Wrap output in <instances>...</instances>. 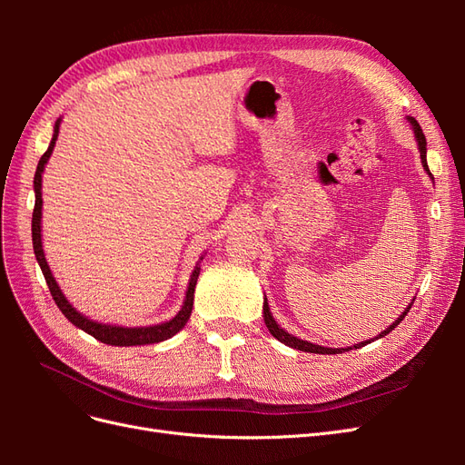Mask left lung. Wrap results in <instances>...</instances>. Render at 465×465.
I'll list each match as a JSON object with an SVG mask.
<instances>
[{"mask_svg": "<svg viewBox=\"0 0 465 465\" xmlns=\"http://www.w3.org/2000/svg\"><path fill=\"white\" fill-rule=\"evenodd\" d=\"M407 120H410L411 128H413V134H415V139H417L419 153H420V163H423V166H425L427 174L432 178V174H430V171H429V164H427V139H425V134H423V130H420V125H419V122H417L415 118L407 116ZM411 304H413V302H411ZM411 304L405 308V311L401 312V316H400L396 322H393L390 328H386L384 331H380V333H378V337H374V340H380V337L388 335V333H390L393 328H396L398 323H400V322H401V320L407 316V312H410ZM263 322H265L267 330H270V333L275 337V340H279L281 343H285V345H289V347H292V349L304 351V353L335 355V353H345V351H349V349H359V347H364V345H367V343H371V341H372V340H369V341L357 343V345H353V347H347V349H343V347H340V349H331V347H322V345H314V343H311V341H302V340H299V337H294V335H291L289 331H285L283 328H279V323L273 320V316H272V312H270V304H267V299H263Z\"/></svg>", "mask_w": 465, "mask_h": 465, "instance_id": "8db88e82", "label": "left lung"}]
</instances>
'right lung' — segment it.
<instances>
[{
	"label": "right lung",
	"mask_w": 465,
	"mask_h": 465,
	"mask_svg": "<svg viewBox=\"0 0 465 465\" xmlns=\"http://www.w3.org/2000/svg\"><path fill=\"white\" fill-rule=\"evenodd\" d=\"M60 122L62 118L55 120L54 125V135L52 142L48 145V151L42 154L36 173H35V211H33V248H35V256L36 262L40 265L42 273H45V279L48 283V289L52 292V297L58 304V308L62 311V314L77 326L79 330H83L85 333L93 335L94 340H98L101 343L106 345H116V347H132V345H149V343H159L168 340V337L176 335L182 328L186 326V322L190 320L192 314V306H193V291H195V283H198L200 277V265H195V270L190 275V283H188V291H186V299L184 304L178 311V314L174 318H171L168 322L157 323V326H145V328H124V326H112V323H101L94 322L87 316H83L81 312H77L75 308L69 304V301L64 297L62 289L55 283V279L50 272L48 262L45 258V250H42V234H40V219H42V173H45V166L50 159V154L54 151L55 139H58L60 134ZM203 260V258H202Z\"/></svg>",
	"instance_id": "obj_1"
}]
</instances>
